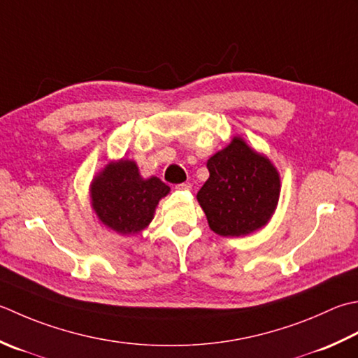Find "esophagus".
<instances>
[{
    "label": "esophagus",
    "instance_id": "1",
    "mask_svg": "<svg viewBox=\"0 0 358 358\" xmlns=\"http://www.w3.org/2000/svg\"><path fill=\"white\" fill-rule=\"evenodd\" d=\"M175 189H178V191H191L192 185H189V183H180V185L175 186Z\"/></svg>",
    "mask_w": 358,
    "mask_h": 358
}]
</instances>
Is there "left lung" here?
I'll list each match as a JSON object with an SVG mask.
<instances>
[{"label": "left lung", "mask_w": 358, "mask_h": 358, "mask_svg": "<svg viewBox=\"0 0 358 358\" xmlns=\"http://www.w3.org/2000/svg\"><path fill=\"white\" fill-rule=\"evenodd\" d=\"M206 166L209 178L197 200L214 233L239 237L267 225L281 192L279 173L267 157L234 136Z\"/></svg>", "instance_id": "left-lung-1"}]
</instances>
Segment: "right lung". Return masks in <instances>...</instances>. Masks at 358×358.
<instances>
[{"label":"right lung","mask_w":358,"mask_h":358,"mask_svg":"<svg viewBox=\"0 0 358 358\" xmlns=\"http://www.w3.org/2000/svg\"><path fill=\"white\" fill-rule=\"evenodd\" d=\"M171 187L157 177L143 178L135 161H111L93 178L91 206L105 227L115 233L138 234L153 219L158 201Z\"/></svg>","instance_id":"right-lung-1"}]
</instances>
